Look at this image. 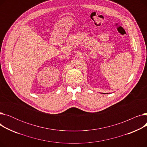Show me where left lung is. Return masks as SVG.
I'll use <instances>...</instances> for the list:
<instances>
[{
  "instance_id": "8db88e82",
  "label": "left lung",
  "mask_w": 147,
  "mask_h": 147,
  "mask_svg": "<svg viewBox=\"0 0 147 147\" xmlns=\"http://www.w3.org/2000/svg\"><path fill=\"white\" fill-rule=\"evenodd\" d=\"M101 94H104V93H101Z\"/></svg>"
}]
</instances>
